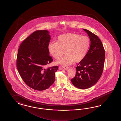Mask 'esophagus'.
Instances as JSON below:
<instances>
[{
	"label": "esophagus",
	"instance_id": "34e87169",
	"mask_svg": "<svg viewBox=\"0 0 121 121\" xmlns=\"http://www.w3.org/2000/svg\"><path fill=\"white\" fill-rule=\"evenodd\" d=\"M62 68L64 69H66V70H67V69H69V67H67V66H62Z\"/></svg>",
	"mask_w": 121,
	"mask_h": 121
}]
</instances>
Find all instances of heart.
I'll return each mask as SVG.
<instances>
[{"instance_id":"obj_1","label":"heart","mask_w":121,"mask_h":121,"mask_svg":"<svg viewBox=\"0 0 121 121\" xmlns=\"http://www.w3.org/2000/svg\"><path fill=\"white\" fill-rule=\"evenodd\" d=\"M90 43V39L87 36L67 33L58 36L57 42H49L48 48L50 54L56 59L60 58L65 52L67 54L58 63L69 65L73 61L79 62L84 58Z\"/></svg>"}]
</instances>
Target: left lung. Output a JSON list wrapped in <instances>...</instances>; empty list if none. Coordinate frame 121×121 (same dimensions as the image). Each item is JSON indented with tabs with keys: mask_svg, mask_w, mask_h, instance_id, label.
I'll use <instances>...</instances> for the list:
<instances>
[{
	"mask_svg": "<svg viewBox=\"0 0 121 121\" xmlns=\"http://www.w3.org/2000/svg\"><path fill=\"white\" fill-rule=\"evenodd\" d=\"M90 40V46L84 58L76 67V74L71 79L75 87L86 89L95 85L103 73L105 59V52L103 44L98 36L87 29Z\"/></svg>",
	"mask_w": 121,
	"mask_h": 121,
	"instance_id": "obj_1",
	"label": "left lung"
}]
</instances>
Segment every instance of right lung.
I'll list each match as a JSON object with an SVG mask.
<instances>
[{
    "instance_id": "right-lung-1",
    "label": "right lung",
    "mask_w": 121,
    "mask_h": 121,
    "mask_svg": "<svg viewBox=\"0 0 121 121\" xmlns=\"http://www.w3.org/2000/svg\"><path fill=\"white\" fill-rule=\"evenodd\" d=\"M51 39L48 31L37 30L21 44L18 50V73L26 85L35 90H46L55 80L58 66L46 68L53 61L48 48Z\"/></svg>"
}]
</instances>
